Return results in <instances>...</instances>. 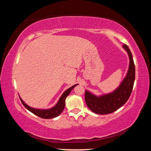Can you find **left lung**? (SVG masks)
<instances>
[{"instance_id": "left-lung-1", "label": "left lung", "mask_w": 151, "mask_h": 151, "mask_svg": "<svg viewBox=\"0 0 151 151\" xmlns=\"http://www.w3.org/2000/svg\"><path fill=\"white\" fill-rule=\"evenodd\" d=\"M122 48L129 58V65L126 76L115 90L107 94L96 96L85 91L86 105L91 111L99 114H107L116 111L127 103L133 88L135 79V66L132 53L126 45Z\"/></svg>"}]
</instances>
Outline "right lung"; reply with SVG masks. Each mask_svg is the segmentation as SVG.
I'll return each mask as SVG.
<instances>
[{
    "label": "right lung",
    "instance_id": "add662e5",
    "mask_svg": "<svg viewBox=\"0 0 151 151\" xmlns=\"http://www.w3.org/2000/svg\"><path fill=\"white\" fill-rule=\"evenodd\" d=\"M76 85H78V84H76V85H73V86H71V87L68 88L67 90H66L60 97L59 100L57 102V103L54 106H52V108L48 109H40L32 108V107H30V106L25 103L24 102L22 101V99L20 98V96L19 97L22 104L24 106L25 108L29 110L30 112H31L32 113L35 114V115H37L42 119H52L55 118V117L58 116L60 114H61V112L63 111V110L65 109V106L66 98L67 97L68 94H70L71 91H72Z\"/></svg>",
    "mask_w": 151,
    "mask_h": 151
}]
</instances>
